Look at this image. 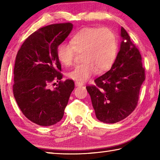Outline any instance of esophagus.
Returning <instances> with one entry per match:
<instances>
[{
	"mask_svg": "<svg viewBox=\"0 0 160 160\" xmlns=\"http://www.w3.org/2000/svg\"><path fill=\"white\" fill-rule=\"evenodd\" d=\"M75 86H76V87H81V86L84 85V84L82 82H79V81H75Z\"/></svg>",
	"mask_w": 160,
	"mask_h": 160,
	"instance_id": "34e87169",
	"label": "esophagus"
}]
</instances>
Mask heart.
I'll list each match as a JSON object with an SVG mask.
<instances>
[{
	"label": "heart",
	"mask_w": 160,
	"mask_h": 160,
	"mask_svg": "<svg viewBox=\"0 0 160 160\" xmlns=\"http://www.w3.org/2000/svg\"><path fill=\"white\" fill-rule=\"evenodd\" d=\"M117 53V38L107 28H84L72 37L70 44L61 43L57 48L58 60L65 66H72L77 54L82 53V63L68 73L70 78L82 82L110 69Z\"/></svg>",
	"instance_id": "heart-1"
}]
</instances>
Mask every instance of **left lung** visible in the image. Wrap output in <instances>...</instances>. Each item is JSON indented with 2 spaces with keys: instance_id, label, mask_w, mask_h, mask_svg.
<instances>
[{
  "instance_id": "1",
  "label": "left lung",
  "mask_w": 160,
  "mask_h": 160,
  "mask_svg": "<svg viewBox=\"0 0 160 160\" xmlns=\"http://www.w3.org/2000/svg\"><path fill=\"white\" fill-rule=\"evenodd\" d=\"M120 48L109 71L87 86L99 121L114 123L126 118L137 106L139 92L145 79L142 57L128 34L121 28Z\"/></svg>"
}]
</instances>
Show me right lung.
I'll use <instances>...</instances> for the list:
<instances>
[{
    "label": "right lung",
    "mask_w": 160,
    "mask_h": 160,
    "mask_svg": "<svg viewBox=\"0 0 160 160\" xmlns=\"http://www.w3.org/2000/svg\"><path fill=\"white\" fill-rule=\"evenodd\" d=\"M70 22L53 24L34 32L21 46L14 67L13 94L22 112L29 120L42 126L60 121L64 114L73 80L62 79L57 48L72 29ZM56 80L51 91L49 84Z\"/></svg>",
    "instance_id": "1"
}]
</instances>
